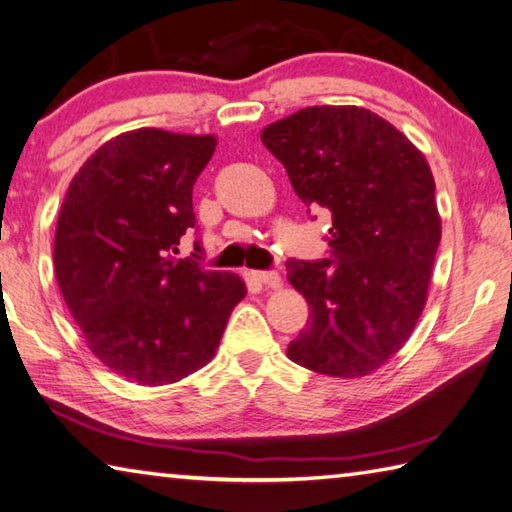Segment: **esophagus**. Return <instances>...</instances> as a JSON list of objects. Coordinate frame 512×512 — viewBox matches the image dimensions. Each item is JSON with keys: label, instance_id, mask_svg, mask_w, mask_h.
I'll return each instance as SVG.
<instances>
[{"label": "esophagus", "instance_id": "1", "mask_svg": "<svg viewBox=\"0 0 512 512\" xmlns=\"http://www.w3.org/2000/svg\"><path fill=\"white\" fill-rule=\"evenodd\" d=\"M252 278L258 280V283L271 287V289H278L280 285H283V280H280L278 271H252Z\"/></svg>", "mask_w": 512, "mask_h": 512}]
</instances>
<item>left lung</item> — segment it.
<instances>
[{
    "label": "left lung",
    "instance_id": "1",
    "mask_svg": "<svg viewBox=\"0 0 512 512\" xmlns=\"http://www.w3.org/2000/svg\"><path fill=\"white\" fill-rule=\"evenodd\" d=\"M265 148L307 207L331 212V258L287 260L309 302L287 356L331 378H362L398 353L426 305L442 238L424 154L378 114L311 106L267 125Z\"/></svg>",
    "mask_w": 512,
    "mask_h": 512
}]
</instances>
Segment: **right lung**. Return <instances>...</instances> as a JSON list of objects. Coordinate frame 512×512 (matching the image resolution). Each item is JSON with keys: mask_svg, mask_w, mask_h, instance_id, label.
I'll return each mask as SVG.
<instances>
[{"mask_svg": "<svg viewBox=\"0 0 512 512\" xmlns=\"http://www.w3.org/2000/svg\"><path fill=\"white\" fill-rule=\"evenodd\" d=\"M214 150L212 134H119L81 165L57 218L52 260L72 318L108 369L143 387L205 367L247 294L241 276L174 256Z\"/></svg>", "mask_w": 512, "mask_h": 512, "instance_id": "add662e5", "label": "right lung"}]
</instances>
